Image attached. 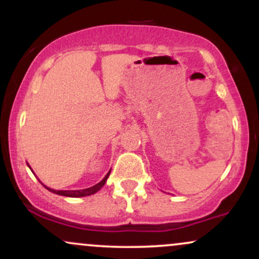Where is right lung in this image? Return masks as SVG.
Masks as SVG:
<instances>
[{
	"instance_id": "obj_1",
	"label": "right lung",
	"mask_w": 259,
	"mask_h": 259,
	"mask_svg": "<svg viewBox=\"0 0 259 259\" xmlns=\"http://www.w3.org/2000/svg\"><path fill=\"white\" fill-rule=\"evenodd\" d=\"M109 173H111V171H109ZM109 173L107 174L106 177L103 178V180H101L99 184H96V185H95V186H91V187H89V189H84V190H69V191L64 190V191H63V190H53V189H50V187H47V186H45V185L44 186L46 187V189L49 190V191L53 192V194H57V195H61V196H67V197H84V196L94 195L95 192L99 191L101 187H102L106 184V181H107V179H108V177H109Z\"/></svg>"
}]
</instances>
